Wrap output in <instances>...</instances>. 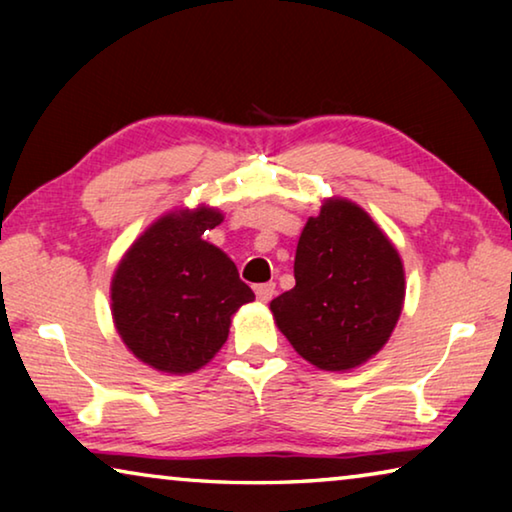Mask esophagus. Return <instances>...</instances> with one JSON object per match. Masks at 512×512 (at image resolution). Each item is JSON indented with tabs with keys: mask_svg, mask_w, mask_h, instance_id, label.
Masks as SVG:
<instances>
[{
	"mask_svg": "<svg viewBox=\"0 0 512 512\" xmlns=\"http://www.w3.org/2000/svg\"><path fill=\"white\" fill-rule=\"evenodd\" d=\"M255 293H257V300H259V302H268V300H271V298L275 296V284H273V282L257 284Z\"/></svg>",
	"mask_w": 512,
	"mask_h": 512,
	"instance_id": "1",
	"label": "esophagus"
}]
</instances>
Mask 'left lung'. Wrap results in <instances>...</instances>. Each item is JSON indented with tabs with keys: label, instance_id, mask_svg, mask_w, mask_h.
<instances>
[{
	"label": "left lung",
	"instance_id": "left-lung-1",
	"mask_svg": "<svg viewBox=\"0 0 512 512\" xmlns=\"http://www.w3.org/2000/svg\"><path fill=\"white\" fill-rule=\"evenodd\" d=\"M296 287L271 300V314L302 359L348 372L391 339L406 296L404 264L361 205L332 196L300 232Z\"/></svg>",
	"mask_w": 512,
	"mask_h": 512
}]
</instances>
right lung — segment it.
Instances as JSON below:
<instances>
[{
  "mask_svg": "<svg viewBox=\"0 0 512 512\" xmlns=\"http://www.w3.org/2000/svg\"><path fill=\"white\" fill-rule=\"evenodd\" d=\"M223 212L176 207L155 219L112 273L110 311L135 359L167 375H189L228 341L232 316L255 300L232 259L205 241Z\"/></svg>",
  "mask_w": 512,
  "mask_h": 512,
  "instance_id": "obj_1",
  "label": "right lung"
}]
</instances>
